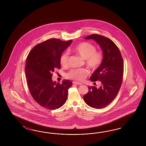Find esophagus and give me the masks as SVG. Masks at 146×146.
Returning a JSON list of instances; mask_svg holds the SVG:
<instances>
[{"instance_id": "esophagus-1", "label": "esophagus", "mask_w": 146, "mask_h": 146, "mask_svg": "<svg viewBox=\"0 0 146 146\" xmlns=\"http://www.w3.org/2000/svg\"><path fill=\"white\" fill-rule=\"evenodd\" d=\"M73 84H77V85H82V83H81V82H78V81H73Z\"/></svg>"}]
</instances>
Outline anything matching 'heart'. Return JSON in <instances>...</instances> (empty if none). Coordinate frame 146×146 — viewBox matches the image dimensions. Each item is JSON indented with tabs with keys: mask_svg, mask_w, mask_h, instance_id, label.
Returning <instances> with one entry per match:
<instances>
[{
	"mask_svg": "<svg viewBox=\"0 0 146 146\" xmlns=\"http://www.w3.org/2000/svg\"><path fill=\"white\" fill-rule=\"evenodd\" d=\"M73 51L80 57L85 59L87 66L92 70L97 69L103 61V54L96 51V47L89 42L80 43L73 48ZM68 59L69 54L67 52L62 54L60 57V63L62 66L68 67ZM88 73V70L84 68L73 69L67 74V76L71 79L82 81L87 76Z\"/></svg>",
	"mask_w": 146,
	"mask_h": 146,
	"instance_id": "1",
	"label": "heart"
}]
</instances>
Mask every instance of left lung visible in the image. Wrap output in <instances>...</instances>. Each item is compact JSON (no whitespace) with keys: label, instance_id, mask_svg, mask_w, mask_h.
Segmentation results:
<instances>
[{"label":"left lung","instance_id":"left-lung-1","mask_svg":"<svg viewBox=\"0 0 146 146\" xmlns=\"http://www.w3.org/2000/svg\"><path fill=\"white\" fill-rule=\"evenodd\" d=\"M84 38L93 39L99 44L103 58L101 65L90 78L93 82L99 81L101 86L97 88L94 86H89L88 93L84 96V100L89 106L102 109L109 105L119 91L124 73L123 59L119 49L110 39L98 34Z\"/></svg>","mask_w":146,"mask_h":146}]
</instances>
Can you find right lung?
Segmentation results:
<instances>
[{
  "label": "right lung",
  "mask_w": 146,
  "mask_h": 146,
  "mask_svg": "<svg viewBox=\"0 0 146 146\" xmlns=\"http://www.w3.org/2000/svg\"><path fill=\"white\" fill-rule=\"evenodd\" d=\"M72 42L46 40L35 46L27 58L25 73L29 92L36 102L47 109H57L66 101L72 82L64 80L60 84L53 82L52 76L54 70L60 69V57Z\"/></svg>",
  "instance_id": "obj_1"
}]
</instances>
